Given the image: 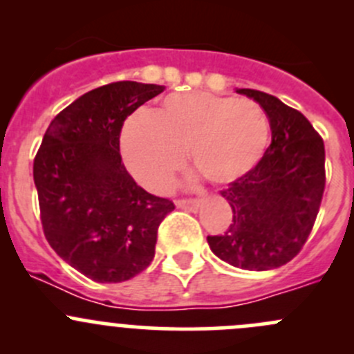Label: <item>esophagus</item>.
Returning <instances> with one entry per match:
<instances>
[{"label":"esophagus","mask_w":354,"mask_h":354,"mask_svg":"<svg viewBox=\"0 0 354 354\" xmlns=\"http://www.w3.org/2000/svg\"><path fill=\"white\" fill-rule=\"evenodd\" d=\"M202 205V200H178L176 202V207L178 209H185V210H192V212H195V210L198 209V207Z\"/></svg>","instance_id":"34e87169"}]
</instances>
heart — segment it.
<instances>
[{
    "label": "heart",
    "mask_w": 354,
    "mask_h": 354,
    "mask_svg": "<svg viewBox=\"0 0 354 354\" xmlns=\"http://www.w3.org/2000/svg\"><path fill=\"white\" fill-rule=\"evenodd\" d=\"M269 138V118L257 102L183 92L167 95L156 113L131 114L121 130V152L138 183L162 192L183 166V152L212 183L230 185L255 169Z\"/></svg>",
    "instance_id": "obj_1"
}]
</instances>
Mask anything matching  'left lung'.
Masks as SVG:
<instances>
[{"label":"left lung","instance_id":"obj_1","mask_svg":"<svg viewBox=\"0 0 354 354\" xmlns=\"http://www.w3.org/2000/svg\"><path fill=\"white\" fill-rule=\"evenodd\" d=\"M236 92L266 111L272 144L255 169L221 192L233 223L221 236H207V243L238 269H277L301 250L315 223L326 188V149L299 111L266 92Z\"/></svg>","mask_w":354,"mask_h":354}]
</instances>
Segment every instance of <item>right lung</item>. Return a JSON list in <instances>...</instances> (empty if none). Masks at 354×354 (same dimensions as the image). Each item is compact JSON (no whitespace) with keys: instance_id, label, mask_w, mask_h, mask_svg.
Instances as JSON below:
<instances>
[{"instance_id":"add662e5","label":"right lung","mask_w":354,"mask_h":354,"mask_svg":"<svg viewBox=\"0 0 354 354\" xmlns=\"http://www.w3.org/2000/svg\"><path fill=\"white\" fill-rule=\"evenodd\" d=\"M164 88L127 80L80 95L51 121L34 159L46 240L95 283H123L147 269L157 227L174 210L138 187L120 156L124 120Z\"/></svg>"}]
</instances>
